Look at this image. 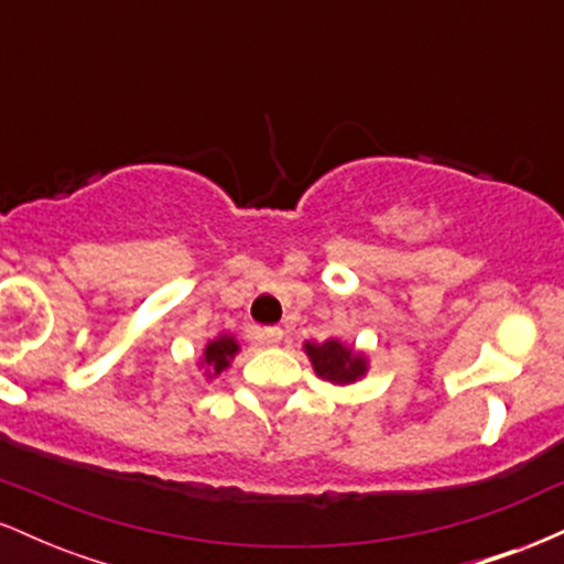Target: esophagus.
<instances>
[{
    "label": "esophagus",
    "mask_w": 564,
    "mask_h": 564,
    "mask_svg": "<svg viewBox=\"0 0 564 564\" xmlns=\"http://www.w3.org/2000/svg\"><path fill=\"white\" fill-rule=\"evenodd\" d=\"M260 341L262 345H268V347H273V345H278V341L283 339V332L278 326H268V328H260Z\"/></svg>",
    "instance_id": "esophagus-1"
}]
</instances>
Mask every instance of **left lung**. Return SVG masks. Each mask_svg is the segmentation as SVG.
Returning <instances> with one entry per match:
<instances>
[{"instance_id":"obj_1","label":"left lung","mask_w":564,"mask_h":564,"mask_svg":"<svg viewBox=\"0 0 564 564\" xmlns=\"http://www.w3.org/2000/svg\"><path fill=\"white\" fill-rule=\"evenodd\" d=\"M304 352H307L315 373L321 379L334 381V384H352V381H358L366 373L364 355L352 352V347H345L336 339H326L321 345L307 341Z\"/></svg>"}]
</instances>
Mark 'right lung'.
<instances>
[{"label":"right lung","instance_id":"obj_1","mask_svg":"<svg viewBox=\"0 0 564 564\" xmlns=\"http://www.w3.org/2000/svg\"><path fill=\"white\" fill-rule=\"evenodd\" d=\"M238 352V345L232 336H217V339H212L209 345L204 349V364L206 366V373L209 377H217V373H223L225 368L230 366L232 355Z\"/></svg>","mask_w":564,"mask_h":564}]
</instances>
